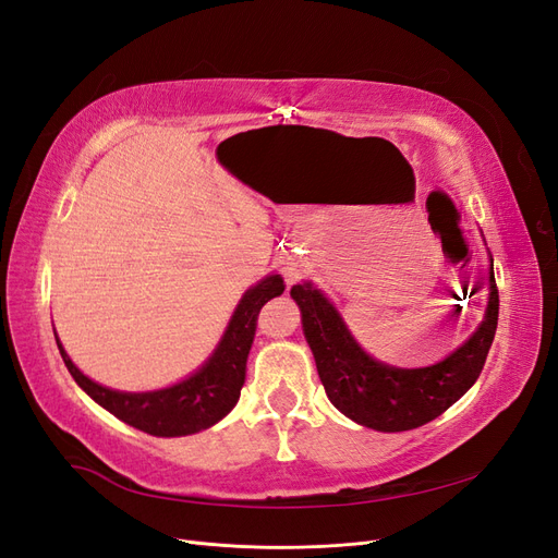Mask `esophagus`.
I'll use <instances>...</instances> for the list:
<instances>
[{
  "label": "esophagus",
  "mask_w": 558,
  "mask_h": 558,
  "mask_svg": "<svg viewBox=\"0 0 558 558\" xmlns=\"http://www.w3.org/2000/svg\"><path fill=\"white\" fill-rule=\"evenodd\" d=\"M298 272H300V269H298L295 263H291L289 267H286V277H289V281H293L298 277Z\"/></svg>",
  "instance_id": "esophagus-1"
}]
</instances>
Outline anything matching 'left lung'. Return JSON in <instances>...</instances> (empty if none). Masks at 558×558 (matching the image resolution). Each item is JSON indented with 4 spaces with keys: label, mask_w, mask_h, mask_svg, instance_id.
<instances>
[{
    "label": "left lung",
    "mask_w": 558,
    "mask_h": 558,
    "mask_svg": "<svg viewBox=\"0 0 558 558\" xmlns=\"http://www.w3.org/2000/svg\"><path fill=\"white\" fill-rule=\"evenodd\" d=\"M488 260V300L480 326L449 356L426 367H396L373 359L324 291L312 281L295 283L291 298L302 314V332L335 408L365 428L400 433L428 424L468 393L482 373L498 326L492 253Z\"/></svg>",
    "instance_id": "8db88e82"
}]
</instances>
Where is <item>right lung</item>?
<instances>
[{"label": "right lung", "instance_id": "1", "mask_svg": "<svg viewBox=\"0 0 558 558\" xmlns=\"http://www.w3.org/2000/svg\"><path fill=\"white\" fill-rule=\"evenodd\" d=\"M286 283L281 275H267L242 295L234 307L226 332L218 340L211 356L185 379L158 388V391H116L86 377L66 356L56 335L60 356L74 381L99 408L111 412L128 426L156 437H181L207 430L218 424L240 400L246 377V359L256 335V318L267 300L281 295Z\"/></svg>", "mask_w": 558, "mask_h": 558}]
</instances>
